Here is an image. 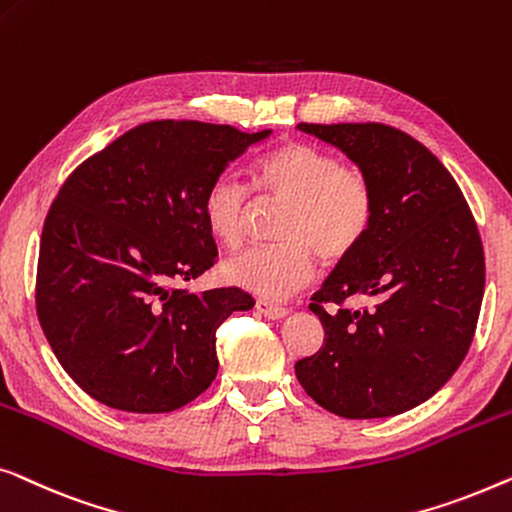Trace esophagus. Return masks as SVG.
Instances as JSON below:
<instances>
[{
    "label": "esophagus",
    "instance_id": "34e87169",
    "mask_svg": "<svg viewBox=\"0 0 512 512\" xmlns=\"http://www.w3.org/2000/svg\"><path fill=\"white\" fill-rule=\"evenodd\" d=\"M255 308H257V313H262L264 318H271V320H280V318H285V315H287V308L278 306V304H271V301H266V299H257Z\"/></svg>",
    "mask_w": 512,
    "mask_h": 512
}]
</instances>
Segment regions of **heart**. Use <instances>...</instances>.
<instances>
[{
  "instance_id": "heart-1",
  "label": "heart",
  "mask_w": 512,
  "mask_h": 512,
  "mask_svg": "<svg viewBox=\"0 0 512 512\" xmlns=\"http://www.w3.org/2000/svg\"><path fill=\"white\" fill-rule=\"evenodd\" d=\"M264 197L285 201L276 246H253L225 262L227 283L264 299H285L315 273V254L341 262L355 253L373 222V190L357 167H345L327 150L304 141L280 143L253 167ZM248 190L234 174L215 176L201 197L206 227L222 246L243 239Z\"/></svg>"
}]
</instances>
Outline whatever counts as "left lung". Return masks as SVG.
Listing matches in <instances>:
<instances>
[{
	"label": "left lung",
	"mask_w": 512,
	"mask_h": 512,
	"mask_svg": "<svg viewBox=\"0 0 512 512\" xmlns=\"http://www.w3.org/2000/svg\"><path fill=\"white\" fill-rule=\"evenodd\" d=\"M297 129L364 171L373 222L313 294L325 343L294 373L329 413L350 420L406 413L434 397L469 352L485 292L478 227L450 171L401 129L380 122ZM359 296L372 306H342ZM322 303L339 308L327 314Z\"/></svg>",
	"instance_id": "1"
}]
</instances>
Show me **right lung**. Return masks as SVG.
Listing matches in <instances>:
<instances>
[{
	"instance_id": "1",
	"label": "right lung",
	"mask_w": 512,
	"mask_h": 512,
	"mask_svg": "<svg viewBox=\"0 0 512 512\" xmlns=\"http://www.w3.org/2000/svg\"><path fill=\"white\" fill-rule=\"evenodd\" d=\"M271 129L153 120L85 160L43 222L37 315L57 362L104 406L171 413L215 380V329L253 297L174 283L218 262L201 197Z\"/></svg>"
}]
</instances>
